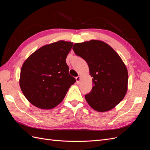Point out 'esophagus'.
I'll list each match as a JSON object with an SVG mask.
<instances>
[{"label":"esophagus","mask_w":150,"mask_h":150,"mask_svg":"<svg viewBox=\"0 0 150 150\" xmlns=\"http://www.w3.org/2000/svg\"><path fill=\"white\" fill-rule=\"evenodd\" d=\"M81 76H78V77H76V83H77V84H79V83H80V81H81Z\"/></svg>","instance_id":"34e87169"}]
</instances>
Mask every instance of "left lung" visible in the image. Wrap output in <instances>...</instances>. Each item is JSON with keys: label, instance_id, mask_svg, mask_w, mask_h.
<instances>
[{"label": "left lung", "instance_id": "left-lung-1", "mask_svg": "<svg viewBox=\"0 0 150 150\" xmlns=\"http://www.w3.org/2000/svg\"><path fill=\"white\" fill-rule=\"evenodd\" d=\"M72 49L87 62L93 78V89L85 95L86 101L98 112L112 110L128 90V72L121 58L110 45L99 40L76 43Z\"/></svg>", "mask_w": 150, "mask_h": 150}]
</instances>
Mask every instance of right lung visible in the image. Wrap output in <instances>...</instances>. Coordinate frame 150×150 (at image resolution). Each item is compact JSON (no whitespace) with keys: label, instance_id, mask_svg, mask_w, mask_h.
Returning a JSON list of instances; mask_svg holds the SVG:
<instances>
[{"label":"right lung","instance_id":"right-lung-1","mask_svg":"<svg viewBox=\"0 0 150 150\" xmlns=\"http://www.w3.org/2000/svg\"><path fill=\"white\" fill-rule=\"evenodd\" d=\"M73 43L59 40L42 46L22 64L19 85L26 99L42 110L56 107L76 79L69 73L66 59Z\"/></svg>","mask_w":150,"mask_h":150}]
</instances>
